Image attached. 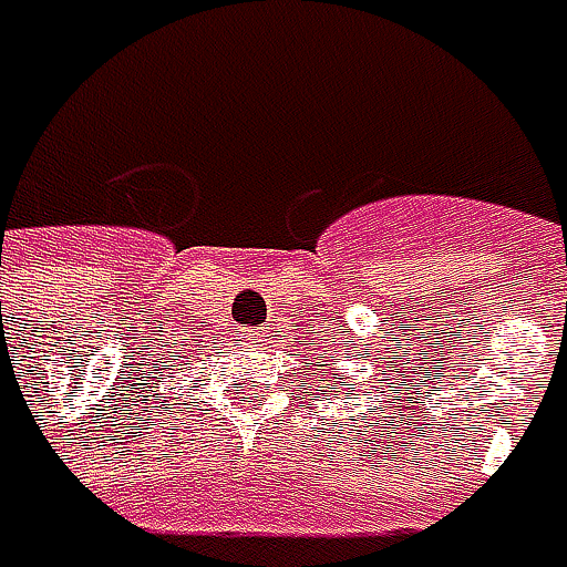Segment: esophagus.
<instances>
[{
    "mask_svg": "<svg viewBox=\"0 0 567 567\" xmlns=\"http://www.w3.org/2000/svg\"><path fill=\"white\" fill-rule=\"evenodd\" d=\"M246 340H249V343H265V340H268V331H265V328H249V331H246Z\"/></svg>",
    "mask_w": 567,
    "mask_h": 567,
    "instance_id": "esophagus-1",
    "label": "esophagus"
}]
</instances>
